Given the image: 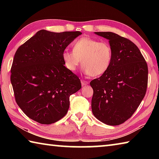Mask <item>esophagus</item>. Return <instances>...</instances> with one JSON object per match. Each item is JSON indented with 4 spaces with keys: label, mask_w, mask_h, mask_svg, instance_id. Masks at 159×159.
Returning <instances> with one entry per match:
<instances>
[{
    "label": "esophagus",
    "mask_w": 159,
    "mask_h": 159,
    "mask_svg": "<svg viewBox=\"0 0 159 159\" xmlns=\"http://www.w3.org/2000/svg\"><path fill=\"white\" fill-rule=\"evenodd\" d=\"M80 82H81V84H82L83 86L87 85L88 83H89L88 81H86V80H81V81H80Z\"/></svg>",
    "instance_id": "esophagus-1"
}]
</instances>
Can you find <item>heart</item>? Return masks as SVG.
<instances>
[{
  "label": "heart",
  "mask_w": 159,
  "mask_h": 159,
  "mask_svg": "<svg viewBox=\"0 0 159 159\" xmlns=\"http://www.w3.org/2000/svg\"><path fill=\"white\" fill-rule=\"evenodd\" d=\"M62 60L69 71H75L82 63L85 74L99 76L109 68L112 60V50L107 42L90 37H82L73 43V51L64 50Z\"/></svg>",
  "instance_id": "obj_1"
}]
</instances>
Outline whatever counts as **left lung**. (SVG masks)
Wrapping results in <instances>:
<instances>
[{
	"instance_id": "obj_1",
	"label": "left lung",
	"mask_w": 159,
	"mask_h": 159,
	"mask_svg": "<svg viewBox=\"0 0 159 159\" xmlns=\"http://www.w3.org/2000/svg\"><path fill=\"white\" fill-rule=\"evenodd\" d=\"M109 40L112 60L108 70L93 80V115L101 122L118 125L130 118L146 94L148 67L140 50L125 38L112 32H95Z\"/></svg>"
}]
</instances>
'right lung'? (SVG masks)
Listing matches in <instances>:
<instances>
[{
  "instance_id": "add662e5",
  "label": "right lung",
  "mask_w": 159,
  "mask_h": 159,
  "mask_svg": "<svg viewBox=\"0 0 159 159\" xmlns=\"http://www.w3.org/2000/svg\"><path fill=\"white\" fill-rule=\"evenodd\" d=\"M81 34L42 29L16 51L10 80L16 102L31 119L48 125L66 114L69 97L81 83L64 66L62 52Z\"/></svg>"
}]
</instances>
